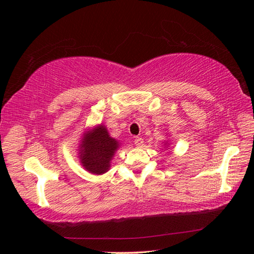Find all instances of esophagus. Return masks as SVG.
<instances>
[{
    "mask_svg": "<svg viewBox=\"0 0 254 254\" xmlns=\"http://www.w3.org/2000/svg\"><path fill=\"white\" fill-rule=\"evenodd\" d=\"M134 144H135V147H137V148H142V145H143L142 137H136V139L134 140Z\"/></svg>",
    "mask_w": 254,
    "mask_h": 254,
    "instance_id": "esophagus-1",
    "label": "esophagus"
}]
</instances>
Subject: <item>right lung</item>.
<instances>
[{
	"label": "right lung",
	"mask_w": 254,
	"mask_h": 254,
	"mask_svg": "<svg viewBox=\"0 0 254 254\" xmlns=\"http://www.w3.org/2000/svg\"><path fill=\"white\" fill-rule=\"evenodd\" d=\"M118 140L111 137L105 126H98L84 133L79 144V159L88 173L102 175L111 167V160L119 149Z\"/></svg>",
	"instance_id": "obj_1"
}]
</instances>
